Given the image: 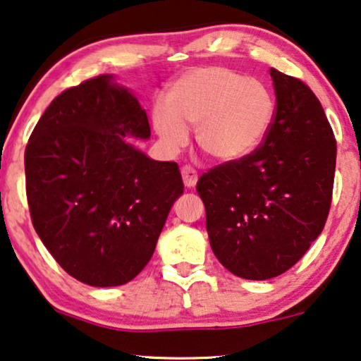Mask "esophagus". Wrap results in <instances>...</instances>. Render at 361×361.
I'll list each match as a JSON object with an SVG mask.
<instances>
[{
  "label": "esophagus",
  "mask_w": 361,
  "mask_h": 361,
  "mask_svg": "<svg viewBox=\"0 0 361 361\" xmlns=\"http://www.w3.org/2000/svg\"><path fill=\"white\" fill-rule=\"evenodd\" d=\"M181 176H183V183H185L186 188H195L197 183V171L192 169L190 165H185L181 169Z\"/></svg>",
  "instance_id": "esophagus-1"
}]
</instances>
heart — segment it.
Returning <instances> with one entry per match:
<instances>
[{
  "instance_id": "b5f03b06",
  "label": "heart",
  "mask_w": 361,
  "mask_h": 361,
  "mask_svg": "<svg viewBox=\"0 0 361 361\" xmlns=\"http://www.w3.org/2000/svg\"><path fill=\"white\" fill-rule=\"evenodd\" d=\"M275 114V98L260 80L226 67H200L171 85L169 106L154 109V128L171 152L186 145V126L196 128L200 149L232 164L262 145Z\"/></svg>"
}]
</instances>
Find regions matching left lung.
Returning <instances> with one entry per match:
<instances>
[{"label": "left lung", "mask_w": 361, "mask_h": 361, "mask_svg": "<svg viewBox=\"0 0 361 361\" xmlns=\"http://www.w3.org/2000/svg\"><path fill=\"white\" fill-rule=\"evenodd\" d=\"M270 75L276 114L267 139L196 185L212 252L245 280L289 270L322 232L332 201L337 144L322 106L301 80Z\"/></svg>", "instance_id": "1"}]
</instances>
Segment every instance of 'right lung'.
I'll return each mask as SVG.
<instances>
[{"instance_id":"obj_1","label":"right lung","mask_w":361,"mask_h":361,"mask_svg":"<svg viewBox=\"0 0 361 361\" xmlns=\"http://www.w3.org/2000/svg\"><path fill=\"white\" fill-rule=\"evenodd\" d=\"M128 137H150L145 109L99 75L50 103L24 154L34 229L90 286H121L144 270L185 188L175 161L149 159Z\"/></svg>"}]
</instances>
